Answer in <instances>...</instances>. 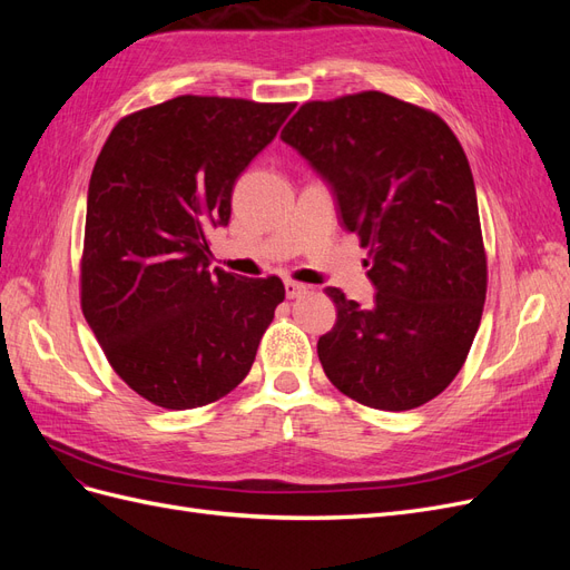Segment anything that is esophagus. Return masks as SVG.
Segmentation results:
<instances>
[{
	"label": "esophagus",
	"mask_w": 570,
	"mask_h": 570,
	"mask_svg": "<svg viewBox=\"0 0 570 570\" xmlns=\"http://www.w3.org/2000/svg\"><path fill=\"white\" fill-rule=\"evenodd\" d=\"M304 292H306V285H302V283H297V281H292V278H285V295H287L289 299H295V297L304 295Z\"/></svg>",
	"instance_id": "esophagus-1"
}]
</instances>
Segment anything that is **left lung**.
<instances>
[{
	"label": "left lung",
	"instance_id": "8db88e82",
	"mask_svg": "<svg viewBox=\"0 0 570 570\" xmlns=\"http://www.w3.org/2000/svg\"><path fill=\"white\" fill-rule=\"evenodd\" d=\"M333 185L344 228L368 249L375 302L340 287L321 366L354 402L409 411L435 400L471 352L488 295L475 185L452 128L366 90L306 101L281 132Z\"/></svg>",
	"mask_w": 570,
	"mask_h": 570
}]
</instances>
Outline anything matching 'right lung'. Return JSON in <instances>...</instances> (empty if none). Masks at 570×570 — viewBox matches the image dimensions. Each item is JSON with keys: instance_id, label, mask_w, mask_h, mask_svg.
<instances>
[{"instance_id": "obj_1", "label": "right lung", "mask_w": 570, "mask_h": 570, "mask_svg": "<svg viewBox=\"0 0 570 570\" xmlns=\"http://www.w3.org/2000/svg\"><path fill=\"white\" fill-rule=\"evenodd\" d=\"M295 109L180 95L124 116L92 168L80 306L116 375L142 400L197 409L245 381L283 281L209 268L239 174Z\"/></svg>"}]
</instances>
